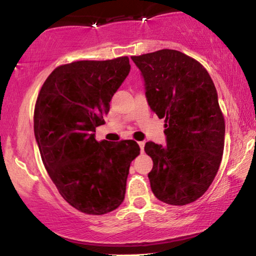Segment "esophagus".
<instances>
[{
  "label": "esophagus",
  "mask_w": 256,
  "mask_h": 256,
  "mask_svg": "<svg viewBox=\"0 0 256 256\" xmlns=\"http://www.w3.org/2000/svg\"><path fill=\"white\" fill-rule=\"evenodd\" d=\"M139 147H140V152H144V141H139L138 142Z\"/></svg>",
  "instance_id": "obj_1"
}]
</instances>
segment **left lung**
Instances as JSON below:
<instances>
[{"instance_id": "obj_1", "label": "left lung", "mask_w": 256, "mask_h": 256, "mask_svg": "<svg viewBox=\"0 0 256 256\" xmlns=\"http://www.w3.org/2000/svg\"><path fill=\"white\" fill-rule=\"evenodd\" d=\"M131 58L144 78L148 106L166 118V144H144L152 160V193L168 204H190L208 190L222 161L226 123L215 85L198 60L178 50Z\"/></svg>"}]
</instances>
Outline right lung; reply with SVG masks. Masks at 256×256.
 <instances>
[{"label":"right lung","mask_w":256,"mask_h":256,"mask_svg":"<svg viewBox=\"0 0 256 256\" xmlns=\"http://www.w3.org/2000/svg\"><path fill=\"white\" fill-rule=\"evenodd\" d=\"M131 70L128 57L78 60L46 79L34 110V136L46 170L64 200L90 215L115 210L124 201L133 140L95 139L110 101Z\"/></svg>","instance_id":"right-lung-1"}]
</instances>
